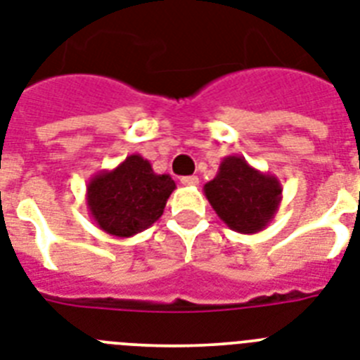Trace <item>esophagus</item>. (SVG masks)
<instances>
[{
	"mask_svg": "<svg viewBox=\"0 0 360 360\" xmlns=\"http://www.w3.org/2000/svg\"><path fill=\"white\" fill-rule=\"evenodd\" d=\"M181 183H183L185 186H198L199 179L195 177V175H186V177H183V179H181Z\"/></svg>",
	"mask_w": 360,
	"mask_h": 360,
	"instance_id": "esophagus-1",
	"label": "esophagus"
}]
</instances>
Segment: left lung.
Masks as SVG:
<instances>
[{"label": "left lung", "mask_w": 360, "mask_h": 360, "mask_svg": "<svg viewBox=\"0 0 360 360\" xmlns=\"http://www.w3.org/2000/svg\"><path fill=\"white\" fill-rule=\"evenodd\" d=\"M203 192L219 219L240 234L264 231L282 203L276 175L259 172L241 155H226Z\"/></svg>", "instance_id": "1"}]
</instances>
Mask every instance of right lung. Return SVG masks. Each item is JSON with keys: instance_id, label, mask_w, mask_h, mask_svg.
<instances>
[{"instance_id": "obj_1", "label": "right lung", "mask_w": 360, "mask_h": 360, "mask_svg": "<svg viewBox=\"0 0 360 360\" xmlns=\"http://www.w3.org/2000/svg\"><path fill=\"white\" fill-rule=\"evenodd\" d=\"M175 190L168 174H155L143 155H128L113 170H102L87 183L86 201L96 226L105 234L131 238L162 216Z\"/></svg>"}]
</instances>
